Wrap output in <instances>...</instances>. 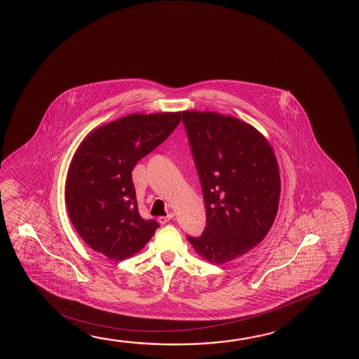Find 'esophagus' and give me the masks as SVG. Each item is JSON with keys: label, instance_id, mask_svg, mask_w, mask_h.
Here are the masks:
<instances>
[{"label": "esophagus", "instance_id": "obj_1", "mask_svg": "<svg viewBox=\"0 0 359 359\" xmlns=\"http://www.w3.org/2000/svg\"><path fill=\"white\" fill-rule=\"evenodd\" d=\"M172 217H174V214H172V212H169L166 216H160V217H158V221H159L160 224H163V225H164L166 222H169Z\"/></svg>", "mask_w": 359, "mask_h": 359}]
</instances>
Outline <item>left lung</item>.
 I'll return each instance as SVG.
<instances>
[{"label":"left lung","mask_w":359,"mask_h":359,"mask_svg":"<svg viewBox=\"0 0 359 359\" xmlns=\"http://www.w3.org/2000/svg\"><path fill=\"white\" fill-rule=\"evenodd\" d=\"M203 189L206 226L187 236L212 264H225L265 238L276 217L281 191L276 156L248 123L215 111H182Z\"/></svg>","instance_id":"8db88e82"}]
</instances>
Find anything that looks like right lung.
<instances>
[{"label":"right lung","mask_w":359,"mask_h":359,"mask_svg":"<svg viewBox=\"0 0 359 359\" xmlns=\"http://www.w3.org/2000/svg\"><path fill=\"white\" fill-rule=\"evenodd\" d=\"M180 116H124L90 133L79 145L67 175V210L94 251L121 261L153 238L159 224L139 214L132 171L175 130Z\"/></svg>","instance_id":"right-lung-1"}]
</instances>
